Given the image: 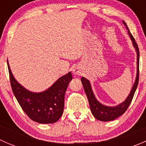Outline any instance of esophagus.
Here are the masks:
<instances>
[{
  "instance_id": "34e87169",
  "label": "esophagus",
  "mask_w": 146,
  "mask_h": 146,
  "mask_svg": "<svg viewBox=\"0 0 146 146\" xmlns=\"http://www.w3.org/2000/svg\"><path fill=\"white\" fill-rule=\"evenodd\" d=\"M73 73H74L75 75H80V72L78 69L76 68H74V70H73Z\"/></svg>"
}]
</instances>
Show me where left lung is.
<instances>
[{
    "mask_svg": "<svg viewBox=\"0 0 146 146\" xmlns=\"http://www.w3.org/2000/svg\"><path fill=\"white\" fill-rule=\"evenodd\" d=\"M123 23L126 26V29H127L128 33H129V36H130L131 39L133 46L135 47L137 52V76L136 81H135V83L133 85V88H132L130 94L128 96V98H126V100L123 102V103H121V104H119L118 106H116V107H111L103 105V104H100L99 102L97 100L96 98H95V95H94L93 92H92L89 80H87L84 77H82L81 78L82 84L83 85L84 90H85L87 97H88L91 111H92V114L95 117V119L102 121H112L114 119L118 118L121 115H122L127 110V109L129 108V105H130L131 102L132 100H133V95H134L135 92H136L137 87H138V80H139V49H138V44H137L136 41H135L134 37L131 34L126 23L123 21Z\"/></svg>",
    "mask_w": 146,
    "mask_h": 146,
    "instance_id": "1",
    "label": "left lung"
}]
</instances>
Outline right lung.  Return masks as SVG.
<instances>
[{
	"label": "right lung",
	"mask_w": 146,
	"mask_h": 146,
	"mask_svg": "<svg viewBox=\"0 0 146 146\" xmlns=\"http://www.w3.org/2000/svg\"><path fill=\"white\" fill-rule=\"evenodd\" d=\"M12 90L23 111L32 121L39 123L56 122L62 116L64 98L69 82L73 77L70 72L60 78L48 90L34 93L25 89L13 77L8 61Z\"/></svg>",
	"instance_id": "obj_1"
}]
</instances>
